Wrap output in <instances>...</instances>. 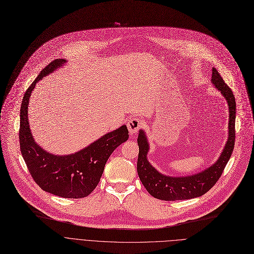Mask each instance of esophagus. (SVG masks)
<instances>
[{"mask_svg":"<svg viewBox=\"0 0 254 254\" xmlns=\"http://www.w3.org/2000/svg\"><path fill=\"white\" fill-rule=\"evenodd\" d=\"M142 127V122L137 118H131L127 122V128L129 130V133L131 136L135 135L138 132V130Z\"/></svg>","mask_w":254,"mask_h":254,"instance_id":"obj_1","label":"esophagus"}]
</instances>
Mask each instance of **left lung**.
<instances>
[{
	"label": "left lung",
	"instance_id": "1",
	"mask_svg": "<svg viewBox=\"0 0 254 254\" xmlns=\"http://www.w3.org/2000/svg\"><path fill=\"white\" fill-rule=\"evenodd\" d=\"M211 83L221 91L229 107V136L225 147L217 160L205 170L189 175V176L173 177L160 173L147 160L149 143L144 130L140 129L137 143L139 153L137 160V173L145 189L154 198L173 201L199 197L206 193L220 179L224 169L229 162L234 145H235V119L236 102L230 87L225 83L216 68H212Z\"/></svg>",
	"mask_w": 254,
	"mask_h": 254
}]
</instances>
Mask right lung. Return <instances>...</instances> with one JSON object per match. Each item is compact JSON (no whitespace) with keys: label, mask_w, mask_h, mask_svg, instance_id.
I'll return each instance as SVG.
<instances>
[{"label":"right lung","mask_w":254,"mask_h":254,"mask_svg":"<svg viewBox=\"0 0 254 254\" xmlns=\"http://www.w3.org/2000/svg\"><path fill=\"white\" fill-rule=\"evenodd\" d=\"M67 62L56 59L40 73L27 88L20 109L19 140L20 150L31 177L43 190L64 198H82L99 184L105 165L112 152L125 142L129 135L123 125L103 135L79 151L59 155L48 152L33 139L28 123L29 97L35 84Z\"/></svg>","instance_id":"right-lung-1"}]
</instances>
